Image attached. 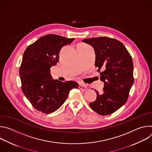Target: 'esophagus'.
Segmentation results:
<instances>
[{
	"label": "esophagus",
	"mask_w": 152,
	"mask_h": 152,
	"mask_svg": "<svg viewBox=\"0 0 152 152\" xmlns=\"http://www.w3.org/2000/svg\"><path fill=\"white\" fill-rule=\"evenodd\" d=\"M79 88L82 90L86 91V90H87V85L83 83H81L79 84Z\"/></svg>",
	"instance_id": "34e87169"
}]
</instances>
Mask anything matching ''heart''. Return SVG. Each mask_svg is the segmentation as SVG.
Returning <instances> with one entry per match:
<instances>
[{"label": "heart", "instance_id": "1", "mask_svg": "<svg viewBox=\"0 0 152 152\" xmlns=\"http://www.w3.org/2000/svg\"><path fill=\"white\" fill-rule=\"evenodd\" d=\"M81 45H84V44H81Z\"/></svg>", "mask_w": 152, "mask_h": 152}]
</instances>
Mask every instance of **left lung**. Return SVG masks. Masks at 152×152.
<instances>
[{
  "mask_svg": "<svg viewBox=\"0 0 152 152\" xmlns=\"http://www.w3.org/2000/svg\"><path fill=\"white\" fill-rule=\"evenodd\" d=\"M82 41L91 45L96 54L95 66L104 82L103 93L96 90V100L89 104L101 115L113 114L124 105L134 83L132 57L122 42L106 37L85 38Z\"/></svg>",
  "mask_w": 152,
  "mask_h": 152,
  "instance_id": "left-lung-1",
  "label": "left lung"
}]
</instances>
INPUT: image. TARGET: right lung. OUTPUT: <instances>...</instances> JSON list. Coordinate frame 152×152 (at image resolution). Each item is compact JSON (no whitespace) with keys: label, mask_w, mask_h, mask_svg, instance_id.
<instances>
[{"label":"right lung","mask_w":152,"mask_h":152,"mask_svg":"<svg viewBox=\"0 0 152 152\" xmlns=\"http://www.w3.org/2000/svg\"><path fill=\"white\" fill-rule=\"evenodd\" d=\"M74 39L55 34L46 35L29 46L23 53L19 71L21 90L39 112H55L66 100L70 91L78 88L77 82L55 80L50 75V68L59 62L61 48Z\"/></svg>","instance_id":"1"}]
</instances>
